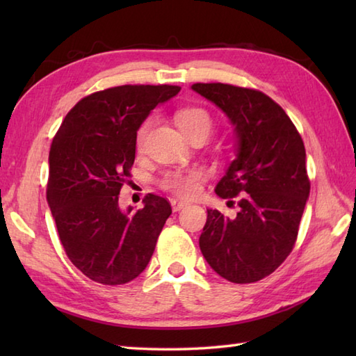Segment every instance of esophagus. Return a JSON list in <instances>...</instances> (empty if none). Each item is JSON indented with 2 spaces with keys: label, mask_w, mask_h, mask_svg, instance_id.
Returning <instances> with one entry per match:
<instances>
[{
  "label": "esophagus",
  "mask_w": 356,
  "mask_h": 356,
  "mask_svg": "<svg viewBox=\"0 0 356 356\" xmlns=\"http://www.w3.org/2000/svg\"><path fill=\"white\" fill-rule=\"evenodd\" d=\"M190 205V202L186 200H180V199H171V207H172V211L174 213H177V211L184 209L185 207Z\"/></svg>",
  "instance_id": "1"
}]
</instances>
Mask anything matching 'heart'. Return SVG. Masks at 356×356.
Masks as SVG:
<instances>
[{
    "instance_id": "obj_1",
    "label": "heart",
    "mask_w": 356,
    "mask_h": 356,
    "mask_svg": "<svg viewBox=\"0 0 356 356\" xmlns=\"http://www.w3.org/2000/svg\"><path fill=\"white\" fill-rule=\"evenodd\" d=\"M176 122L185 138L197 131L209 134L211 127H213V120H211L208 111L199 107H186V108L179 110L176 113ZM151 125H153V119L149 118L147 120H143V124L139 127L138 134H136V142H138L139 148L143 145V142H145ZM197 180H199V174L195 171L168 172L163 179V185L176 194L188 197V195H193L195 191H197L199 188Z\"/></svg>"
}]
</instances>
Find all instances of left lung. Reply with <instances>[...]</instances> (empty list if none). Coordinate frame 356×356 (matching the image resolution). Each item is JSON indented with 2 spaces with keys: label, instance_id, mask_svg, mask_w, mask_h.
<instances>
[{
  "label": "left lung",
  "instance_id": "left-lung-1",
  "mask_svg": "<svg viewBox=\"0 0 356 356\" xmlns=\"http://www.w3.org/2000/svg\"><path fill=\"white\" fill-rule=\"evenodd\" d=\"M191 88L234 127L236 159L216 194L237 197L240 208L234 218L208 209L200 251L228 282H259L286 260L298 236L311 191L305 143L284 110L261 92L220 82Z\"/></svg>",
  "mask_w": 356,
  "mask_h": 356
}]
</instances>
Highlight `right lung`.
<instances>
[{
	"label": "right lung",
	"mask_w": 356,
	"mask_h": 356,
	"mask_svg": "<svg viewBox=\"0 0 356 356\" xmlns=\"http://www.w3.org/2000/svg\"><path fill=\"white\" fill-rule=\"evenodd\" d=\"M177 86H120L81 99L49 153L47 203L59 240L82 274L102 284L131 282L154 252L171 207L148 194L143 208L119 207L136 156V134Z\"/></svg>",
	"instance_id": "1"
}]
</instances>
